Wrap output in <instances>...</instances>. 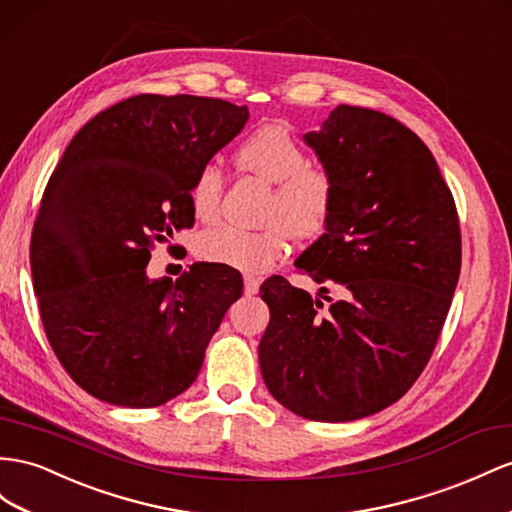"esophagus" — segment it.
Masks as SVG:
<instances>
[{"label": "esophagus", "instance_id": "esophagus-1", "mask_svg": "<svg viewBox=\"0 0 512 512\" xmlns=\"http://www.w3.org/2000/svg\"><path fill=\"white\" fill-rule=\"evenodd\" d=\"M243 284H245V295H256L258 293L260 282L256 278H252V275H245Z\"/></svg>", "mask_w": 512, "mask_h": 512}]
</instances>
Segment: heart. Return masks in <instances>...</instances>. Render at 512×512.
<instances>
[{"mask_svg":"<svg viewBox=\"0 0 512 512\" xmlns=\"http://www.w3.org/2000/svg\"><path fill=\"white\" fill-rule=\"evenodd\" d=\"M237 165L260 181L273 185L267 202L265 230L219 228L200 237L198 254L250 275L267 273L278 262L288 234L295 239H312L321 234L334 209V181L310 165V157L286 129L267 124L256 129L237 150ZM224 176L215 163H204L193 174L189 202L198 219L213 224L222 206Z\"/></svg>","mask_w":512,"mask_h":512,"instance_id":"obj_1","label":"heart"}]
</instances>
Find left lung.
<instances>
[{
    "label": "left lung",
    "instance_id": "obj_1",
    "mask_svg": "<svg viewBox=\"0 0 512 512\" xmlns=\"http://www.w3.org/2000/svg\"><path fill=\"white\" fill-rule=\"evenodd\" d=\"M303 142L334 181V209L295 267L347 297L323 312L269 278L258 364L297 416L351 422L396 403L431 359L461 273L459 217L431 150L392 116L338 105Z\"/></svg>",
    "mask_w": 512,
    "mask_h": 512
}]
</instances>
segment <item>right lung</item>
<instances>
[{
  "instance_id": "add662e5",
  "label": "right lung",
  "mask_w": 512,
  "mask_h": 512,
  "mask_svg": "<svg viewBox=\"0 0 512 512\" xmlns=\"http://www.w3.org/2000/svg\"><path fill=\"white\" fill-rule=\"evenodd\" d=\"M250 112L222 99L137 94L77 131L32 230V278L51 349L71 379L118 407H159L196 381L243 293L226 265L150 280L155 241L193 226L189 185Z\"/></svg>"
}]
</instances>
